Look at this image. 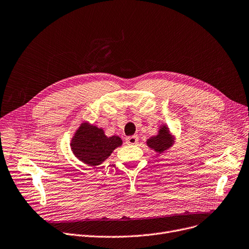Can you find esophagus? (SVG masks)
<instances>
[{"label":"esophagus","instance_id":"obj_1","mask_svg":"<svg viewBox=\"0 0 249 249\" xmlns=\"http://www.w3.org/2000/svg\"><path fill=\"white\" fill-rule=\"evenodd\" d=\"M138 142V136L133 135V136H129L126 138V143L130 145H134Z\"/></svg>","mask_w":249,"mask_h":249}]
</instances>
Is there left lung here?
<instances>
[{
	"label": "left lung",
	"instance_id": "8db88e82",
	"mask_svg": "<svg viewBox=\"0 0 249 249\" xmlns=\"http://www.w3.org/2000/svg\"><path fill=\"white\" fill-rule=\"evenodd\" d=\"M175 136L172 135L167 125L162 124L159 129V133L146 140V144L149 148L160 154L175 144Z\"/></svg>",
	"mask_w": 249,
	"mask_h": 249
}]
</instances>
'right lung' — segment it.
<instances>
[{"label":"right lung","mask_w":249,"mask_h":249,"mask_svg":"<svg viewBox=\"0 0 249 249\" xmlns=\"http://www.w3.org/2000/svg\"><path fill=\"white\" fill-rule=\"evenodd\" d=\"M122 145V139L113 135H105L103 128L84 122L75 130L71 148L75 158L82 162L97 166L106 160L111 153Z\"/></svg>","instance_id":"1"}]
</instances>
